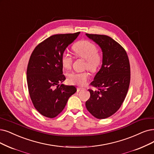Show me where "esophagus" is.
I'll return each mask as SVG.
<instances>
[{
  "label": "esophagus",
  "mask_w": 154,
  "mask_h": 154,
  "mask_svg": "<svg viewBox=\"0 0 154 154\" xmlns=\"http://www.w3.org/2000/svg\"><path fill=\"white\" fill-rule=\"evenodd\" d=\"M85 90V88H82V87H78L77 88V91H82V90Z\"/></svg>",
  "instance_id": "obj_1"
}]
</instances>
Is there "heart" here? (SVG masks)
<instances>
[{
	"mask_svg": "<svg viewBox=\"0 0 154 154\" xmlns=\"http://www.w3.org/2000/svg\"><path fill=\"white\" fill-rule=\"evenodd\" d=\"M73 51L78 57L86 60V67L95 71L101 64L102 58L97 52V47L89 41L82 40L77 42L72 47ZM72 58L67 52H64L61 57V63L64 68L69 69L71 67ZM90 77L89 73L84 72H71L68 74V81L74 85L83 86L87 82Z\"/></svg>",
	"mask_w": 154,
	"mask_h": 154,
	"instance_id": "heart-1",
	"label": "heart"
}]
</instances>
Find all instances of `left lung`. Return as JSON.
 Segmentation results:
<instances>
[{
	"label": "left lung",
	"instance_id": "left-lung-1",
	"mask_svg": "<svg viewBox=\"0 0 154 154\" xmlns=\"http://www.w3.org/2000/svg\"><path fill=\"white\" fill-rule=\"evenodd\" d=\"M87 37L101 48L102 64L91 85L86 102L87 110L97 119H105L118 111L127 95L130 82V66L125 49L110 36L88 34Z\"/></svg>",
	"mask_w": 154,
	"mask_h": 154
}]
</instances>
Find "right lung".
Returning a JSON list of instances; mask_svg holds the SVG:
<instances>
[{
    "mask_svg": "<svg viewBox=\"0 0 154 154\" xmlns=\"http://www.w3.org/2000/svg\"><path fill=\"white\" fill-rule=\"evenodd\" d=\"M79 33L52 35L36 46L30 56L26 71L29 96L35 109L47 118L59 115L76 91L75 86L59 83L66 79L61 57Z\"/></svg>",
    "mask_w": 154,
    "mask_h": 154,
    "instance_id": "obj_1",
    "label": "right lung"
}]
</instances>
